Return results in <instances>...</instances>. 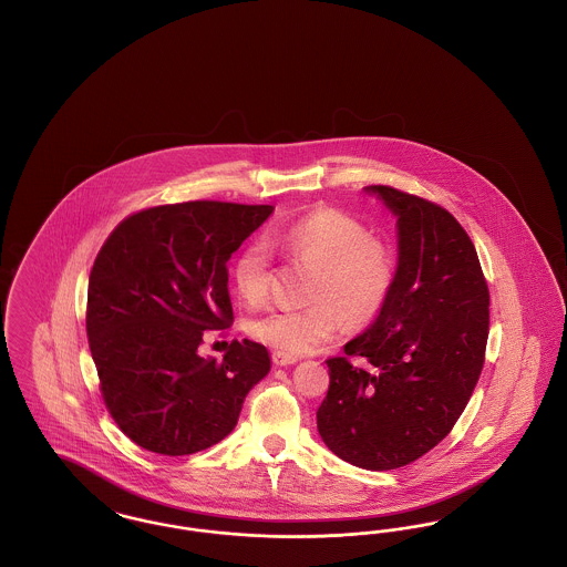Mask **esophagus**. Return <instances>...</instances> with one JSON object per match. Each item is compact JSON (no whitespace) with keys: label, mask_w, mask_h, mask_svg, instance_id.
<instances>
[{"label":"esophagus","mask_w":567,"mask_h":567,"mask_svg":"<svg viewBox=\"0 0 567 567\" xmlns=\"http://www.w3.org/2000/svg\"><path fill=\"white\" fill-rule=\"evenodd\" d=\"M271 361H274L276 365L285 368V365H293V363H297V357H293V354H285V352L280 351H274L271 352Z\"/></svg>","instance_id":"esophagus-1"}]
</instances>
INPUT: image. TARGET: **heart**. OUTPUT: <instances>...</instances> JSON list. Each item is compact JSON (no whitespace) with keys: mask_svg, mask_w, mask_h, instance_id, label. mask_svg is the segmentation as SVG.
Returning <instances> with one entry per match:
<instances>
[{"mask_svg":"<svg viewBox=\"0 0 567 567\" xmlns=\"http://www.w3.org/2000/svg\"><path fill=\"white\" fill-rule=\"evenodd\" d=\"M266 243L310 266L303 308H274L248 323L257 342L285 354H303L336 336L340 315L363 323L377 315L393 282L389 248L368 229L338 210H315L293 223L271 227ZM231 285L246 303H259L270 289V252L259 240L248 243L231 261Z\"/></svg>","mask_w":567,"mask_h":567,"instance_id":"heart-1","label":"heart"}]
</instances>
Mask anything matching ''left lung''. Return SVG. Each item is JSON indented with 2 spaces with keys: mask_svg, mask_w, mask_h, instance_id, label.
<instances>
[{
  "mask_svg": "<svg viewBox=\"0 0 567 567\" xmlns=\"http://www.w3.org/2000/svg\"><path fill=\"white\" fill-rule=\"evenodd\" d=\"M363 190L395 216L398 268L374 323L327 359L317 427L333 455L382 472L430 453L465 410L485 363L488 289L455 216L391 187Z\"/></svg>",
  "mask_w": 567,
  "mask_h": 567,
  "instance_id": "8db88e82",
  "label": "left lung"
}]
</instances>
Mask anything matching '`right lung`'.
Here are the masks:
<instances>
[{"mask_svg": "<svg viewBox=\"0 0 567 567\" xmlns=\"http://www.w3.org/2000/svg\"><path fill=\"white\" fill-rule=\"evenodd\" d=\"M274 206L187 202L125 218L89 276L86 336L102 395L137 446L181 457L229 435L270 352L234 340L202 357L204 331L234 321L227 261Z\"/></svg>", "mask_w": 567, "mask_h": 567, "instance_id": "1", "label": "right lung"}]
</instances>
